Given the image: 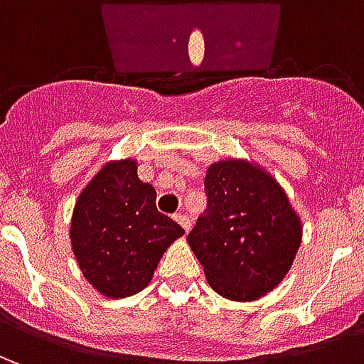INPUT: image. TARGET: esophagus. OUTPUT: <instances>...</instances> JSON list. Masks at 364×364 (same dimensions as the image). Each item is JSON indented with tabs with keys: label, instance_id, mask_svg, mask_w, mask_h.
<instances>
[{
	"label": "esophagus",
	"instance_id": "obj_1",
	"mask_svg": "<svg viewBox=\"0 0 364 364\" xmlns=\"http://www.w3.org/2000/svg\"><path fill=\"white\" fill-rule=\"evenodd\" d=\"M175 220H177V224L181 226L185 232H189L191 230V218L187 216V214H175Z\"/></svg>",
	"mask_w": 364,
	"mask_h": 364
}]
</instances>
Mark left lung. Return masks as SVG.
Returning <instances> with one entry per match:
<instances>
[{"label":"left lung","instance_id":"1","mask_svg":"<svg viewBox=\"0 0 364 364\" xmlns=\"http://www.w3.org/2000/svg\"><path fill=\"white\" fill-rule=\"evenodd\" d=\"M206 210L187 236L208 284L230 300H255L292 265L302 226L289 198L259 167L218 161L205 177Z\"/></svg>","mask_w":364,"mask_h":364}]
</instances>
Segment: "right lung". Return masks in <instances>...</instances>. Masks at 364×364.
Segmentation results:
<instances>
[{
	"label": "right lung",
	"mask_w": 364,
	"mask_h": 364,
	"mask_svg": "<svg viewBox=\"0 0 364 364\" xmlns=\"http://www.w3.org/2000/svg\"><path fill=\"white\" fill-rule=\"evenodd\" d=\"M185 230L156 208V189L136 161H111L82 191L72 216V247L83 277L109 298L132 296Z\"/></svg>",
	"instance_id": "1"
}]
</instances>
